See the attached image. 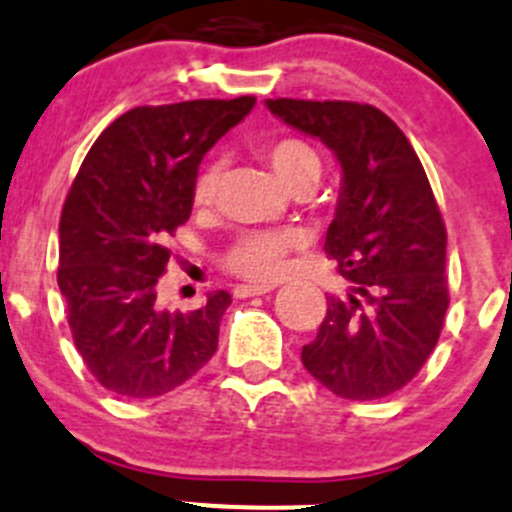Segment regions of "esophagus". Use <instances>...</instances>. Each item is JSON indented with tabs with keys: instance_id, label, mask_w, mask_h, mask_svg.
I'll list each match as a JSON object with an SVG mask.
<instances>
[{
	"instance_id": "34e87169",
	"label": "esophagus",
	"mask_w": 512,
	"mask_h": 512,
	"mask_svg": "<svg viewBox=\"0 0 512 512\" xmlns=\"http://www.w3.org/2000/svg\"><path fill=\"white\" fill-rule=\"evenodd\" d=\"M272 285H237L234 288V298H252V295L270 293Z\"/></svg>"
}]
</instances>
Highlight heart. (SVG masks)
I'll return each mask as SVG.
<instances>
[{
  "label": "heart",
  "mask_w": 512,
  "mask_h": 512,
  "mask_svg": "<svg viewBox=\"0 0 512 512\" xmlns=\"http://www.w3.org/2000/svg\"><path fill=\"white\" fill-rule=\"evenodd\" d=\"M272 171L278 174L288 189L308 186L313 189L323 174V161L310 143L300 138H280L265 148ZM217 191V169L207 166L194 181V202L209 204ZM300 245V234L293 229H275V232H245L224 252L222 265L237 278L252 283H272L285 270V257L293 247Z\"/></svg>",
  "instance_id": "1"
}]
</instances>
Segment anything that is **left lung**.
<instances>
[{
    "label": "left lung",
    "instance_id": "left-lung-1",
    "mask_svg": "<svg viewBox=\"0 0 512 512\" xmlns=\"http://www.w3.org/2000/svg\"><path fill=\"white\" fill-rule=\"evenodd\" d=\"M267 108L326 143L341 166L326 252L351 293L328 295L318 336L300 353L303 366L343 399H384L419 374L450 305L447 232L422 161L374 105L278 98Z\"/></svg>",
    "mask_w": 512,
    "mask_h": 512
}]
</instances>
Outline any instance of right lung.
I'll return each instance as SVG.
<instances>
[{"label": "right lung", "instance_id": "right-lung-1", "mask_svg": "<svg viewBox=\"0 0 512 512\" xmlns=\"http://www.w3.org/2000/svg\"><path fill=\"white\" fill-rule=\"evenodd\" d=\"M252 108V95L133 108L100 133L70 186L57 285L75 348L113 394L154 399L217 351L227 290L169 313L156 308V283L171 257L166 240L191 214L204 154Z\"/></svg>", "mask_w": 512, "mask_h": 512}]
</instances>
